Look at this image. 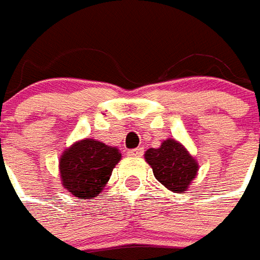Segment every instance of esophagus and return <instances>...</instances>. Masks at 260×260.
<instances>
[{"label":"esophagus","mask_w":260,"mask_h":260,"mask_svg":"<svg viewBox=\"0 0 260 260\" xmlns=\"http://www.w3.org/2000/svg\"><path fill=\"white\" fill-rule=\"evenodd\" d=\"M143 153H144V149H143V147H137V149H133V150L127 151V154H128V156H132V157H142Z\"/></svg>","instance_id":"esophagus-1"}]
</instances>
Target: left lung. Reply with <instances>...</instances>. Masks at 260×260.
Masks as SVG:
<instances>
[{
	"label": "left lung",
	"instance_id": "obj_1",
	"mask_svg": "<svg viewBox=\"0 0 260 260\" xmlns=\"http://www.w3.org/2000/svg\"><path fill=\"white\" fill-rule=\"evenodd\" d=\"M144 160L153 169L154 177L173 193H186L199 172L198 160L175 139H166L157 149H149Z\"/></svg>",
	"mask_w": 260,
	"mask_h": 260
}]
</instances>
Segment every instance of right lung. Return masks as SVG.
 Here are the masks:
<instances>
[{"label":"right lung","instance_id":"add662e5","mask_svg":"<svg viewBox=\"0 0 260 260\" xmlns=\"http://www.w3.org/2000/svg\"><path fill=\"white\" fill-rule=\"evenodd\" d=\"M121 160L117 147L85 137L62 151L58 169L61 184L78 199L99 196Z\"/></svg>","mask_w":260,"mask_h":260}]
</instances>
